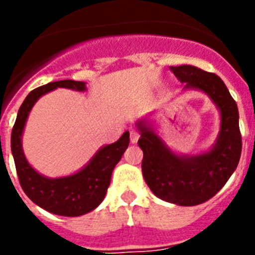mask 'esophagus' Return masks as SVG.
I'll use <instances>...</instances> for the list:
<instances>
[{"label": "esophagus", "mask_w": 255, "mask_h": 255, "mask_svg": "<svg viewBox=\"0 0 255 255\" xmlns=\"http://www.w3.org/2000/svg\"><path fill=\"white\" fill-rule=\"evenodd\" d=\"M139 136H140V135H139L138 130H135V129L130 130V141H131L132 144L136 143V141H138Z\"/></svg>", "instance_id": "1"}]
</instances>
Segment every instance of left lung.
<instances>
[{"mask_svg": "<svg viewBox=\"0 0 255 255\" xmlns=\"http://www.w3.org/2000/svg\"><path fill=\"white\" fill-rule=\"evenodd\" d=\"M184 89L208 94L221 114V129L211 150L197 155H179L164 144L145 121H139L141 171L155 197L177 206H197L215 197L236 170L242 154L236 102L220 76L191 65L171 66Z\"/></svg>", "mask_w": 255, "mask_h": 255, "instance_id": "obj_1", "label": "left lung"}]
</instances>
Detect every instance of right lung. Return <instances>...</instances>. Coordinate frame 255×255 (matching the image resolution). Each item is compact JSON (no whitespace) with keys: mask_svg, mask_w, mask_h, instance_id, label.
Listing matches in <instances>:
<instances>
[{"mask_svg":"<svg viewBox=\"0 0 255 255\" xmlns=\"http://www.w3.org/2000/svg\"><path fill=\"white\" fill-rule=\"evenodd\" d=\"M67 88L74 91H85V83L75 80H60L37 88L26 96L17 112L16 121L11 132V150L20 185L31 202L40 208L66 217H78L93 211L102 203L111 182L115 166L129 147V131H125L120 139L101 148L89 163L79 172L65 177L49 179L42 176L26 161L21 147V136L26 119L34 103L43 94Z\"/></svg>","mask_w":255,"mask_h":255,"instance_id":"right-lung-1","label":"right lung"}]
</instances>
